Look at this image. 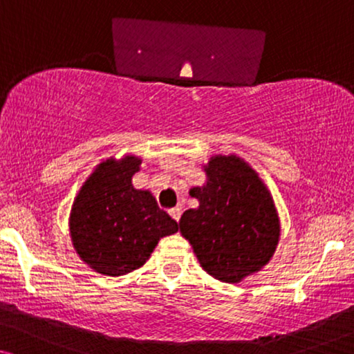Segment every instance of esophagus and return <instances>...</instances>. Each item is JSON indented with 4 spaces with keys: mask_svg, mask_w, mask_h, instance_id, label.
Returning a JSON list of instances; mask_svg holds the SVG:
<instances>
[{
    "mask_svg": "<svg viewBox=\"0 0 354 354\" xmlns=\"http://www.w3.org/2000/svg\"><path fill=\"white\" fill-rule=\"evenodd\" d=\"M169 214L172 216V219H176L178 222V219H180V216H182V209L180 207H172V209L169 211Z\"/></svg>",
    "mask_w": 354,
    "mask_h": 354,
    "instance_id": "1",
    "label": "esophagus"
}]
</instances>
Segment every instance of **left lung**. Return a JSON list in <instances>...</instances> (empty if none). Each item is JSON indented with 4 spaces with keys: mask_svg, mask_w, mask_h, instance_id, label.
<instances>
[{
    "mask_svg": "<svg viewBox=\"0 0 354 354\" xmlns=\"http://www.w3.org/2000/svg\"><path fill=\"white\" fill-rule=\"evenodd\" d=\"M206 174V185L190 190L200 207L183 212L178 227L207 274L236 283L272 256L277 212L258 174L240 158L216 156Z\"/></svg>",
    "mask_w": 354,
    "mask_h": 354,
    "instance_id": "obj_1",
    "label": "left lung"
}]
</instances>
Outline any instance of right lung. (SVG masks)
Masks as SVG:
<instances>
[{
  "mask_svg": "<svg viewBox=\"0 0 354 354\" xmlns=\"http://www.w3.org/2000/svg\"><path fill=\"white\" fill-rule=\"evenodd\" d=\"M140 159L133 156L100 164L72 206L71 235L77 253L96 272L111 277L143 266L158 240L178 230L151 193L132 187Z\"/></svg>",
  "mask_w": 354,
  "mask_h": 354,
  "instance_id": "right-lung-1",
  "label": "right lung"
}]
</instances>
